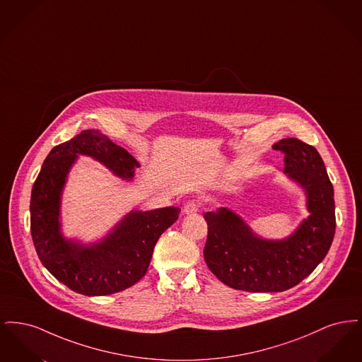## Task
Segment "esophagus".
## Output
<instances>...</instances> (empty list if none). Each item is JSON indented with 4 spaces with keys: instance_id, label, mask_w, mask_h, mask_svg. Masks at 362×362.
<instances>
[{
    "instance_id": "1",
    "label": "esophagus",
    "mask_w": 362,
    "mask_h": 362,
    "mask_svg": "<svg viewBox=\"0 0 362 362\" xmlns=\"http://www.w3.org/2000/svg\"><path fill=\"white\" fill-rule=\"evenodd\" d=\"M198 209H199V202H197V201H189V202L185 204L183 211H185L186 214H192V213H197Z\"/></svg>"
}]
</instances>
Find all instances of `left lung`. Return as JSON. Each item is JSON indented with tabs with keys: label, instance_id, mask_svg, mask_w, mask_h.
I'll use <instances>...</instances> for the list:
<instances>
[{
	"label": "left lung",
	"instance_id": "obj_1",
	"mask_svg": "<svg viewBox=\"0 0 362 362\" xmlns=\"http://www.w3.org/2000/svg\"><path fill=\"white\" fill-rule=\"evenodd\" d=\"M273 149L284 153V173L307 191L310 216L286 240L267 241L228 209L204 214L207 267L238 291L284 292L296 286L327 255L335 235L334 189L319 152L298 138H284Z\"/></svg>",
	"mask_w": 362,
	"mask_h": 362
}]
</instances>
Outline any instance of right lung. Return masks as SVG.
Instances as JSON below:
<instances>
[{"label":"right lung","mask_w":362,"mask_h":362,"mask_svg":"<svg viewBox=\"0 0 362 362\" xmlns=\"http://www.w3.org/2000/svg\"><path fill=\"white\" fill-rule=\"evenodd\" d=\"M77 155L92 156L123 179H132L138 163L99 130H84L57 145L46 157L31 192V235L43 266L73 292L105 296L122 292L148 272L156 243L177 220L179 207L127 214L99 244L84 247L59 232V199Z\"/></svg>","instance_id":"obj_1"}]
</instances>
